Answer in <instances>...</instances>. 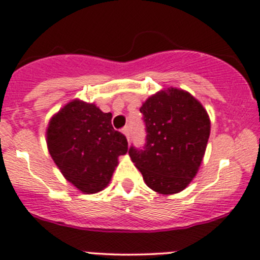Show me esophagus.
<instances>
[{"label":"esophagus","mask_w":260,"mask_h":260,"mask_svg":"<svg viewBox=\"0 0 260 260\" xmlns=\"http://www.w3.org/2000/svg\"><path fill=\"white\" fill-rule=\"evenodd\" d=\"M121 131H122V134L126 136L127 140H129V139H130V127L129 126H124V127H122Z\"/></svg>","instance_id":"1"}]
</instances>
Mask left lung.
<instances>
[{"label": "left lung", "mask_w": 260, "mask_h": 260, "mask_svg": "<svg viewBox=\"0 0 260 260\" xmlns=\"http://www.w3.org/2000/svg\"><path fill=\"white\" fill-rule=\"evenodd\" d=\"M146 139L129 155L145 183L162 194L185 189L198 171L209 138L207 111L187 91L167 89L140 108Z\"/></svg>", "instance_id": "left-lung-1"}]
</instances>
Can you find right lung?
Returning <instances> with one entry per match:
<instances>
[{"label": "right lung", "instance_id": "right-lung-1", "mask_svg": "<svg viewBox=\"0 0 260 260\" xmlns=\"http://www.w3.org/2000/svg\"><path fill=\"white\" fill-rule=\"evenodd\" d=\"M47 145L64 177L84 193L105 188L118 157L127 151L125 135L111 125V113L80 100L53 116Z\"/></svg>", "mask_w": 260, "mask_h": 260}]
</instances>
